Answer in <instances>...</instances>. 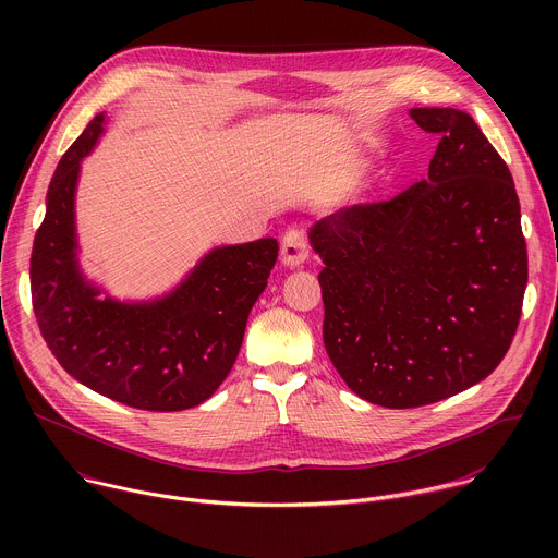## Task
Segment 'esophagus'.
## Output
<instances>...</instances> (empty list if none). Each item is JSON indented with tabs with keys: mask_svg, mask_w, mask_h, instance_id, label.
<instances>
[{
	"mask_svg": "<svg viewBox=\"0 0 558 558\" xmlns=\"http://www.w3.org/2000/svg\"><path fill=\"white\" fill-rule=\"evenodd\" d=\"M308 256V245H306V235L304 229L291 227L282 235V247H280V258L287 267H300Z\"/></svg>",
	"mask_w": 558,
	"mask_h": 558,
	"instance_id": "esophagus-1",
	"label": "esophagus"
}]
</instances>
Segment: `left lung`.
I'll use <instances>...</instances> for the list:
<instances>
[{
	"instance_id": "left-lung-1",
	"label": "left lung",
	"mask_w": 558,
	"mask_h": 558,
	"mask_svg": "<svg viewBox=\"0 0 558 558\" xmlns=\"http://www.w3.org/2000/svg\"><path fill=\"white\" fill-rule=\"evenodd\" d=\"M439 136L428 179L317 220L325 347L347 386L386 409L486 379L508 353L527 284L512 174L474 119L413 108Z\"/></svg>"
}]
</instances>
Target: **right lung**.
I'll use <instances>...</instances> for the list:
<instances>
[{"instance_id":"right-lung-1","label":"right lung","mask_w":558,"mask_h":558,"mask_svg":"<svg viewBox=\"0 0 558 558\" xmlns=\"http://www.w3.org/2000/svg\"><path fill=\"white\" fill-rule=\"evenodd\" d=\"M104 125L101 112L63 154L48 187L31 258L37 325L65 373L95 392L141 411H185L209 400L229 375L278 241L216 247L163 298H101L78 267L74 192Z\"/></svg>"}]
</instances>
